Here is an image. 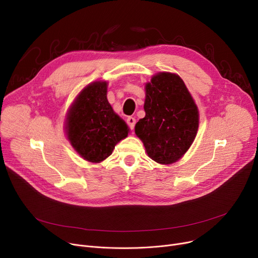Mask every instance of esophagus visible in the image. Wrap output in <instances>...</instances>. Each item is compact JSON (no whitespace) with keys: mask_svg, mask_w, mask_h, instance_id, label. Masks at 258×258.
Listing matches in <instances>:
<instances>
[{"mask_svg":"<svg viewBox=\"0 0 258 258\" xmlns=\"http://www.w3.org/2000/svg\"><path fill=\"white\" fill-rule=\"evenodd\" d=\"M126 122H127V124H128L130 128H131L132 131H134V128H135V124H136V119H135V118H134V117H132V116H130V117H127Z\"/></svg>","mask_w":258,"mask_h":258,"instance_id":"34e87169","label":"esophagus"}]
</instances>
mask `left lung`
Instances as JSON below:
<instances>
[{
	"label": "left lung",
	"mask_w": 258,
	"mask_h": 258,
	"mask_svg": "<svg viewBox=\"0 0 258 258\" xmlns=\"http://www.w3.org/2000/svg\"><path fill=\"white\" fill-rule=\"evenodd\" d=\"M145 117L135 133L151 159L172 164L191 146L199 128V110L182 78L160 72L145 85Z\"/></svg>",
	"instance_id": "8db88e82"
}]
</instances>
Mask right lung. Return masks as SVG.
<instances>
[{
  "label": "right lung",
  "instance_id": "1",
  "mask_svg": "<svg viewBox=\"0 0 258 258\" xmlns=\"http://www.w3.org/2000/svg\"><path fill=\"white\" fill-rule=\"evenodd\" d=\"M106 92V81H94L78 94L67 114V138L91 163H100L111 156L130 131L108 103Z\"/></svg>",
  "mask_w": 258,
  "mask_h": 258
}]
</instances>
